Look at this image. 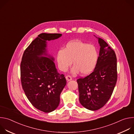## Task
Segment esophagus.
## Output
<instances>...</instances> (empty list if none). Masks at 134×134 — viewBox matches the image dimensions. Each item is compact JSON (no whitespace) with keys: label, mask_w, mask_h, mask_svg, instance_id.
<instances>
[{"label":"esophagus","mask_w":134,"mask_h":134,"mask_svg":"<svg viewBox=\"0 0 134 134\" xmlns=\"http://www.w3.org/2000/svg\"><path fill=\"white\" fill-rule=\"evenodd\" d=\"M66 79L68 81H70V80H72V77H71V76H70V75H67V76H66Z\"/></svg>","instance_id":"esophagus-1"}]
</instances>
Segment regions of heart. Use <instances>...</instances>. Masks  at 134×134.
Listing matches in <instances>:
<instances>
[{
  "mask_svg": "<svg viewBox=\"0 0 134 134\" xmlns=\"http://www.w3.org/2000/svg\"><path fill=\"white\" fill-rule=\"evenodd\" d=\"M98 52L94 46L80 41H74L67 44L63 50L57 53V60L59 69L66 71L73 61L72 72L79 71L82 75L91 72L97 65Z\"/></svg>",
  "mask_w": 134,
  "mask_h": 134,
  "instance_id": "b5f03b06",
  "label": "heart"
}]
</instances>
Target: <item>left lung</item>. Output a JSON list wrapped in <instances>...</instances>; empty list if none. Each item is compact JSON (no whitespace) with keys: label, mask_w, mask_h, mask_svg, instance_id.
<instances>
[{"label":"left lung","mask_w":134,"mask_h":134,"mask_svg":"<svg viewBox=\"0 0 134 134\" xmlns=\"http://www.w3.org/2000/svg\"><path fill=\"white\" fill-rule=\"evenodd\" d=\"M99 56L92 72L77 80L79 100L85 108L95 111L109 101L117 81V57L114 50L101 38Z\"/></svg>","instance_id":"1"}]
</instances>
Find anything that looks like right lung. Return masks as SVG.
<instances>
[{"label": "right lung", "instance_id": "right-lung-1", "mask_svg": "<svg viewBox=\"0 0 134 134\" xmlns=\"http://www.w3.org/2000/svg\"><path fill=\"white\" fill-rule=\"evenodd\" d=\"M60 33H41L25 50L21 63V81L28 100L46 113L58 107L60 95L66 84L63 74L57 71L53 58L46 55V41L58 39Z\"/></svg>", "mask_w": 134, "mask_h": 134}]
</instances>
